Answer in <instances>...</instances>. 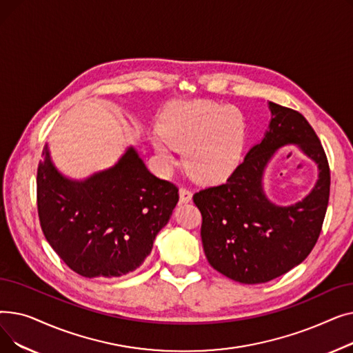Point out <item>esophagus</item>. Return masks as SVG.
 Wrapping results in <instances>:
<instances>
[{
  "mask_svg": "<svg viewBox=\"0 0 353 353\" xmlns=\"http://www.w3.org/2000/svg\"><path fill=\"white\" fill-rule=\"evenodd\" d=\"M179 196H180V201L181 203H189L192 200V192L189 189H186V188H180Z\"/></svg>",
  "mask_w": 353,
  "mask_h": 353,
  "instance_id": "obj_1",
  "label": "esophagus"
}]
</instances>
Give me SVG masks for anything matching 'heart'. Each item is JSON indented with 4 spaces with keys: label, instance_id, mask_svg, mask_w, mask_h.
Here are the masks:
<instances>
[{
    "label": "heart",
    "instance_id": "obj_1",
    "mask_svg": "<svg viewBox=\"0 0 353 353\" xmlns=\"http://www.w3.org/2000/svg\"><path fill=\"white\" fill-rule=\"evenodd\" d=\"M246 137V120L232 105L197 100L169 108L154 133V150L165 167L183 150L188 173L205 183L225 179L236 167Z\"/></svg>",
    "mask_w": 353,
    "mask_h": 353
}]
</instances>
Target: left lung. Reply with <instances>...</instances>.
Segmentation results:
<instances>
[{
  "label": "left lung",
  "mask_w": 353,
  "mask_h": 353,
  "mask_svg": "<svg viewBox=\"0 0 353 353\" xmlns=\"http://www.w3.org/2000/svg\"><path fill=\"white\" fill-rule=\"evenodd\" d=\"M272 121L265 139L219 186L193 194L201 213V242L213 269L256 285L302 263L316 245L326 214L330 170L319 137L299 111L269 103ZM298 143L319 164L314 190L292 207H276L263 193V170L277 148Z\"/></svg>",
  "instance_id": "8db88e82"
}]
</instances>
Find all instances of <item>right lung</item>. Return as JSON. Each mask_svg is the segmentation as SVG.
<instances>
[{
  "mask_svg": "<svg viewBox=\"0 0 353 353\" xmlns=\"http://www.w3.org/2000/svg\"><path fill=\"white\" fill-rule=\"evenodd\" d=\"M37 170V209L50 246L84 277H119L150 254L179 201L176 184L147 170L130 147L111 169L74 181L43 152Z\"/></svg>",
  "mask_w": 353,
  "mask_h": 353,
  "instance_id": "right-lung-1",
  "label": "right lung"
}]
</instances>
